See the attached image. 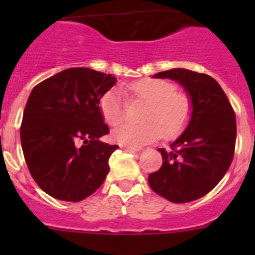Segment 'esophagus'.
<instances>
[{"instance_id":"34e87169","label":"esophagus","mask_w":255,"mask_h":255,"mask_svg":"<svg viewBox=\"0 0 255 255\" xmlns=\"http://www.w3.org/2000/svg\"><path fill=\"white\" fill-rule=\"evenodd\" d=\"M123 150H125V152H131V153H138L139 148H135V147H123Z\"/></svg>"}]
</instances>
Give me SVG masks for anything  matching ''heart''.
Segmentation results:
<instances>
[{
  "label": "heart",
  "instance_id": "heart-1",
  "mask_svg": "<svg viewBox=\"0 0 255 255\" xmlns=\"http://www.w3.org/2000/svg\"><path fill=\"white\" fill-rule=\"evenodd\" d=\"M130 101L145 103L140 114L139 125L117 126L111 136L114 141L140 147L155 141L163 134L164 139H173L189 125L193 114L191 98L184 92L177 91L176 85L164 79L144 78L125 87ZM126 101L120 89L112 88L100 100V111L106 124L116 126L124 120Z\"/></svg>",
  "mask_w": 255,
  "mask_h": 255
}]
</instances>
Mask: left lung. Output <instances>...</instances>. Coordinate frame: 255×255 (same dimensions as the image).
<instances>
[{"mask_svg": "<svg viewBox=\"0 0 255 255\" xmlns=\"http://www.w3.org/2000/svg\"><path fill=\"white\" fill-rule=\"evenodd\" d=\"M154 78L172 79L185 88L193 114L170 149H158L163 163L148 182L172 203H188L208 194L229 170L236 143L235 111L220 84L207 74L172 69Z\"/></svg>", "mask_w": 255, "mask_h": 255, "instance_id": "1", "label": "left lung"}]
</instances>
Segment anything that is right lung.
<instances>
[{
  "label": "right lung",
  "instance_id": "add662e5",
  "mask_svg": "<svg viewBox=\"0 0 255 255\" xmlns=\"http://www.w3.org/2000/svg\"><path fill=\"white\" fill-rule=\"evenodd\" d=\"M116 82L108 74L74 67L33 88L20 139L31 177L51 197L79 202L105 181L119 145L100 140L110 132L100 100Z\"/></svg>",
  "mask_w": 255,
  "mask_h": 255
}]
</instances>
